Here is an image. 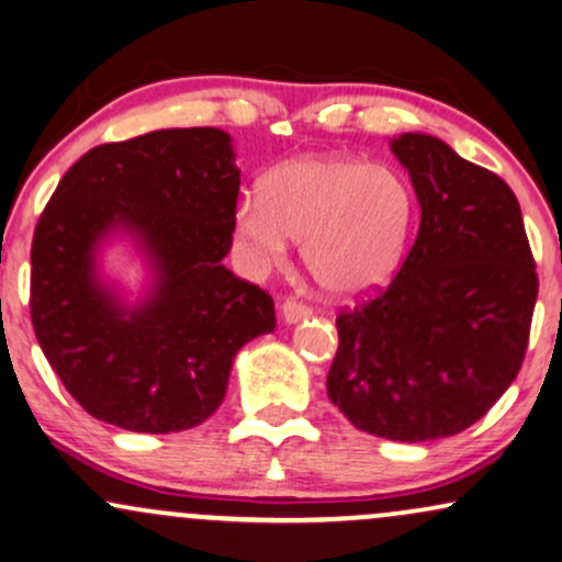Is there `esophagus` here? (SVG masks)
Instances as JSON below:
<instances>
[{
    "instance_id": "1",
    "label": "esophagus",
    "mask_w": 562,
    "mask_h": 562,
    "mask_svg": "<svg viewBox=\"0 0 562 562\" xmlns=\"http://www.w3.org/2000/svg\"><path fill=\"white\" fill-rule=\"evenodd\" d=\"M306 316H311V308L303 306V303H299V301H285V303H282V319H285L288 324H295V322L306 319Z\"/></svg>"
}]
</instances>
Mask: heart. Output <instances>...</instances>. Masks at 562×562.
<instances>
[{
  "mask_svg": "<svg viewBox=\"0 0 562 562\" xmlns=\"http://www.w3.org/2000/svg\"><path fill=\"white\" fill-rule=\"evenodd\" d=\"M414 212V191L401 172L340 154H311L274 167L261 195H243L233 227L254 269L280 267L295 240L327 293L358 299L397 272Z\"/></svg>",
  "mask_w": 562,
  "mask_h": 562,
  "instance_id": "1",
  "label": "heart"
}]
</instances>
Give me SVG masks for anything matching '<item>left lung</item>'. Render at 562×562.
<instances>
[{
  "mask_svg": "<svg viewBox=\"0 0 562 562\" xmlns=\"http://www.w3.org/2000/svg\"><path fill=\"white\" fill-rule=\"evenodd\" d=\"M422 206L414 248L387 288L337 316L329 401L395 442L476 424L524 363L539 280L508 182L445 140H390Z\"/></svg>",
  "mask_w": 562,
  "mask_h": 562,
  "instance_id": "obj_1",
  "label": "left lung"
}]
</instances>
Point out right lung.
<instances>
[{
    "instance_id": "add662e5",
    "label": "right lung",
    "mask_w": 562,
    "mask_h": 562,
    "mask_svg": "<svg viewBox=\"0 0 562 562\" xmlns=\"http://www.w3.org/2000/svg\"><path fill=\"white\" fill-rule=\"evenodd\" d=\"M240 170L220 127H170L83 154L31 246V319L65 390L99 422L167 435L225 401L235 353L274 329V301L222 263ZM133 237L153 285L127 304L98 274L100 246Z\"/></svg>"
}]
</instances>
